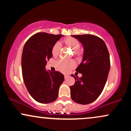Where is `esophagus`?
Returning <instances> with one entry per match:
<instances>
[{
	"instance_id": "34e87169",
	"label": "esophagus",
	"mask_w": 131,
	"mask_h": 131,
	"mask_svg": "<svg viewBox=\"0 0 131 131\" xmlns=\"http://www.w3.org/2000/svg\"><path fill=\"white\" fill-rule=\"evenodd\" d=\"M64 79H67V78H68V75H64Z\"/></svg>"
}]
</instances>
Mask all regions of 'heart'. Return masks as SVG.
I'll return each mask as SVG.
<instances>
[{"label": "heart", "mask_w": 131, "mask_h": 131, "mask_svg": "<svg viewBox=\"0 0 131 131\" xmlns=\"http://www.w3.org/2000/svg\"><path fill=\"white\" fill-rule=\"evenodd\" d=\"M63 43L67 46L70 47L73 50L74 55H78L79 54V50L81 44L79 41L73 37H68L63 40ZM61 49L60 43L56 42L52 47V54L53 57L58 56ZM76 65V63L73 60H66L64 59H60L55 63L57 69L63 73H67L71 69L73 68Z\"/></svg>", "instance_id": "heart-1"}]
</instances>
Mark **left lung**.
Returning a JSON list of instances; mask_svg holds the SVG:
<instances>
[{
    "label": "left lung",
    "instance_id": "left-lung-1",
    "mask_svg": "<svg viewBox=\"0 0 131 131\" xmlns=\"http://www.w3.org/2000/svg\"><path fill=\"white\" fill-rule=\"evenodd\" d=\"M72 36L82 43L84 51L82 62L76 69L82 77L71 75L75 83L70 86L71 97L76 103L87 105L98 98L104 89L110 68L109 52L105 42L96 36Z\"/></svg>",
    "mask_w": 131,
    "mask_h": 131
}]
</instances>
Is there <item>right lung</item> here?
I'll list each match as a JSON object with an SVG mask.
<instances>
[{"mask_svg":"<svg viewBox=\"0 0 131 131\" xmlns=\"http://www.w3.org/2000/svg\"><path fill=\"white\" fill-rule=\"evenodd\" d=\"M38 32L24 46L21 57L22 75L29 94L36 101L49 103L57 100L64 76L59 71H47L46 65L52 57V47L61 37Z\"/></svg>","mask_w":131,"mask_h":131,"instance_id":"1","label":"right lung"}]
</instances>
